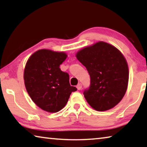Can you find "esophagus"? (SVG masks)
I'll list each match as a JSON object with an SVG mask.
<instances>
[{"label":"esophagus","mask_w":147,"mask_h":147,"mask_svg":"<svg viewBox=\"0 0 147 147\" xmlns=\"http://www.w3.org/2000/svg\"><path fill=\"white\" fill-rule=\"evenodd\" d=\"M76 88L78 89V90H80V89H82V84L80 83L78 84V85H77Z\"/></svg>","instance_id":"1"}]
</instances>
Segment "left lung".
Here are the masks:
<instances>
[{
	"instance_id": "1",
	"label": "left lung",
	"mask_w": 147,
	"mask_h": 147,
	"mask_svg": "<svg viewBox=\"0 0 147 147\" xmlns=\"http://www.w3.org/2000/svg\"><path fill=\"white\" fill-rule=\"evenodd\" d=\"M90 76V86L84 91L92 108L99 111L115 106L127 89L129 72L126 59L119 50L105 42H98L76 54Z\"/></svg>"
}]
</instances>
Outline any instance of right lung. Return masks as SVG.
Segmentation results:
<instances>
[{
    "instance_id": "obj_1",
    "label": "right lung",
    "mask_w": 147,
    "mask_h": 147,
    "mask_svg": "<svg viewBox=\"0 0 147 147\" xmlns=\"http://www.w3.org/2000/svg\"><path fill=\"white\" fill-rule=\"evenodd\" d=\"M67 54L47 49L34 53L27 61L24 72V84L32 100L39 108L51 113L64 108L76 87L69 83L67 73L59 65Z\"/></svg>"
}]
</instances>
